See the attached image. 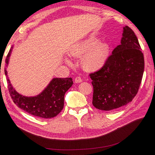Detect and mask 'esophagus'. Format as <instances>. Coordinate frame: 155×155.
Returning <instances> with one entry per match:
<instances>
[{"mask_svg": "<svg viewBox=\"0 0 155 155\" xmlns=\"http://www.w3.org/2000/svg\"><path fill=\"white\" fill-rule=\"evenodd\" d=\"M82 82V78H81L80 77H77L75 78V82L76 84H78V83H80V82Z\"/></svg>", "mask_w": 155, "mask_h": 155, "instance_id": "34e87169", "label": "esophagus"}]
</instances>
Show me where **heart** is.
Returning a JSON list of instances; mask_svg holds the SVG:
<instances>
[{
    "label": "heart",
    "instance_id": "1",
    "mask_svg": "<svg viewBox=\"0 0 155 155\" xmlns=\"http://www.w3.org/2000/svg\"><path fill=\"white\" fill-rule=\"evenodd\" d=\"M100 42L99 38L95 37L80 41L71 48L69 54L73 58H80L85 54L82 60L84 70L88 72L99 70L107 63L110 52L109 43ZM64 61L71 65V62L68 58H64Z\"/></svg>",
    "mask_w": 155,
    "mask_h": 155
}]
</instances>
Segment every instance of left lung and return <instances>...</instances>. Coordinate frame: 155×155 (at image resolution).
<instances>
[{
  "label": "left lung",
  "instance_id": "8db88e82",
  "mask_svg": "<svg viewBox=\"0 0 155 155\" xmlns=\"http://www.w3.org/2000/svg\"><path fill=\"white\" fill-rule=\"evenodd\" d=\"M120 44L99 71L91 73L94 106L110 111L131 102L138 92L144 68V56L134 31L123 28Z\"/></svg>",
  "mask_w": 155,
  "mask_h": 155
}]
</instances>
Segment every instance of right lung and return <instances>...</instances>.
Returning a JSON list of instances; mask_svg holds the SVG:
<instances>
[{
	"instance_id": "add662e5",
	"label": "right lung",
	"mask_w": 155,
	"mask_h": 155,
	"mask_svg": "<svg viewBox=\"0 0 155 155\" xmlns=\"http://www.w3.org/2000/svg\"><path fill=\"white\" fill-rule=\"evenodd\" d=\"M12 48L13 46L11 47L5 59L4 71L13 102L18 107L38 117L48 119L56 116L63 108L64 96L73 84L72 78H53L44 90L36 96L27 97L19 94L11 84L6 70Z\"/></svg>"
}]
</instances>
